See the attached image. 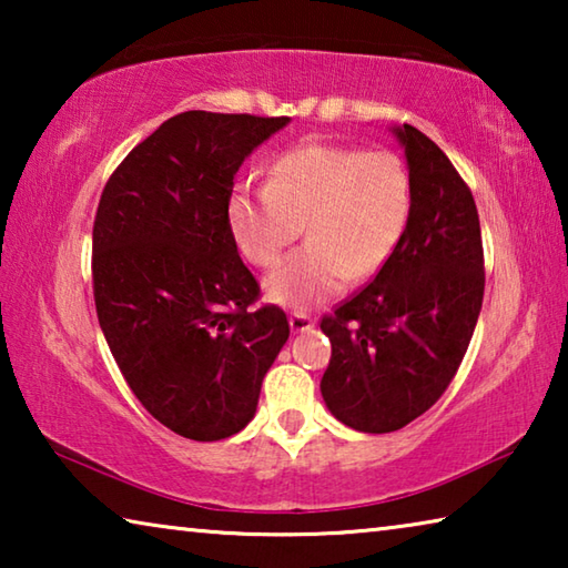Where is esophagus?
I'll list each match as a JSON object with an SVG mask.
<instances>
[{"instance_id": "1", "label": "esophagus", "mask_w": 568, "mask_h": 568, "mask_svg": "<svg viewBox=\"0 0 568 568\" xmlns=\"http://www.w3.org/2000/svg\"><path fill=\"white\" fill-rule=\"evenodd\" d=\"M291 328H293V333L311 331V328H315V321L307 313H293L291 315Z\"/></svg>"}]
</instances>
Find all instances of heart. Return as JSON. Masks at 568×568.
I'll return each instance as SVG.
<instances>
[{
  "instance_id": "obj_1",
  "label": "heart",
  "mask_w": 568,
  "mask_h": 568,
  "mask_svg": "<svg viewBox=\"0 0 568 568\" xmlns=\"http://www.w3.org/2000/svg\"><path fill=\"white\" fill-rule=\"evenodd\" d=\"M413 175L398 152L303 142L273 162L267 185H237L227 223L240 253L255 267H275L303 235L311 243L267 277L275 303H321L353 281L378 275L406 237Z\"/></svg>"
}]
</instances>
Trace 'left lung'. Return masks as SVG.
I'll return each instance as SVG.
<instances>
[{
  "instance_id": "obj_1",
  "label": "left lung",
  "mask_w": 568,
  "mask_h": 568,
  "mask_svg": "<svg viewBox=\"0 0 568 568\" xmlns=\"http://www.w3.org/2000/svg\"><path fill=\"white\" fill-rule=\"evenodd\" d=\"M413 175V215L388 265L323 315L325 406L363 434L408 426L444 396L484 303L478 210L464 178L420 130L396 128Z\"/></svg>"
}]
</instances>
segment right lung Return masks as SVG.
<instances>
[{
    "mask_svg": "<svg viewBox=\"0 0 568 568\" xmlns=\"http://www.w3.org/2000/svg\"><path fill=\"white\" fill-rule=\"evenodd\" d=\"M291 118L190 110L142 140L102 190L92 227L100 328L134 396L162 426L220 440L255 416L291 335L240 261L235 172Z\"/></svg>",
    "mask_w": 568,
    "mask_h": 568,
    "instance_id": "obj_1",
    "label": "right lung"
}]
</instances>
